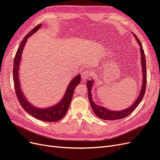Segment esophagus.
Returning <instances> with one entry per match:
<instances>
[{"label": "esophagus", "instance_id": "obj_1", "mask_svg": "<svg viewBox=\"0 0 160 160\" xmlns=\"http://www.w3.org/2000/svg\"><path fill=\"white\" fill-rule=\"evenodd\" d=\"M89 75H90V74H89V71H83V72H82V76H81L82 80L84 81V80L88 79V78L89 77Z\"/></svg>", "mask_w": 160, "mask_h": 160}]
</instances>
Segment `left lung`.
Instances as JSON below:
<instances>
[{
	"mask_svg": "<svg viewBox=\"0 0 160 160\" xmlns=\"http://www.w3.org/2000/svg\"><path fill=\"white\" fill-rule=\"evenodd\" d=\"M133 36L136 38V40L138 41V43L140 46V52H141V66H142V86L141 91L139 93V97L136 100V102H134L130 107L125 109V110H121V111H112L108 109H106L104 107L98 106L97 104H95L94 101L93 100L91 97V89L93 87V80H88L87 82V88L88 91V97H89V100L91 106L92 110L94 112L95 114L98 117V118L103 119V120H117L121 119L124 117L128 116L130 113H132L133 110H135V109L138 106V105L141 102V100L144 97L145 90H146V86H147V69H146V60H145V55L144 50L142 49L141 41L138 38L135 33H133Z\"/></svg>",
	"mask_w": 160,
	"mask_h": 160,
	"instance_id": "obj_1",
	"label": "left lung"
}]
</instances>
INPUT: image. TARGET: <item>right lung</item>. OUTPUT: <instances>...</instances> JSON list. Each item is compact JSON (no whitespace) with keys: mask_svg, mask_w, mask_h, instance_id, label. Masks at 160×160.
Returning a JSON list of instances; mask_svg holds the SVG:
<instances>
[{"mask_svg":"<svg viewBox=\"0 0 160 160\" xmlns=\"http://www.w3.org/2000/svg\"><path fill=\"white\" fill-rule=\"evenodd\" d=\"M41 27V24H39L34 28H33L27 35L24 38L21 42L19 47L16 52L13 60V78L14 88L15 90L16 96L20 102V104L23 108L25 112H27L32 117H35L38 120L46 122H56L62 119L65 115L67 110L69 107L75 88L80 83V74L72 78L69 83L63 98L55 106L47 108H38L30 104L27 98L25 97L22 91L21 90V82L19 80V70L20 67V62L21 60L22 52L24 47L26 44L27 39L32 34L36 32Z\"/></svg>","mask_w":160,"mask_h":160,"instance_id":"obj_1","label":"right lung"}]
</instances>
